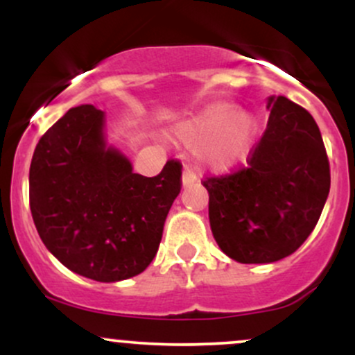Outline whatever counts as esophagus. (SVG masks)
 <instances>
[{
    "label": "esophagus",
    "instance_id": "1",
    "mask_svg": "<svg viewBox=\"0 0 355 355\" xmlns=\"http://www.w3.org/2000/svg\"><path fill=\"white\" fill-rule=\"evenodd\" d=\"M195 180H197V173H195V170L190 168V166H185V168H183V173H182V185L189 187Z\"/></svg>",
    "mask_w": 355,
    "mask_h": 355
}]
</instances>
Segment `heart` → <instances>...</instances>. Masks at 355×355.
Wrapping results in <instances>:
<instances>
[{"mask_svg":"<svg viewBox=\"0 0 355 355\" xmlns=\"http://www.w3.org/2000/svg\"><path fill=\"white\" fill-rule=\"evenodd\" d=\"M257 132L255 118L229 101H215L183 121L177 135L189 146H205L203 160L215 172H229L245 157Z\"/></svg>","mask_w":355,"mask_h":355,"instance_id":"obj_1","label":"heart"}]
</instances>
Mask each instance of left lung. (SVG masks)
Wrapping results in <instances>:
<instances>
[{"mask_svg":"<svg viewBox=\"0 0 355 355\" xmlns=\"http://www.w3.org/2000/svg\"><path fill=\"white\" fill-rule=\"evenodd\" d=\"M268 123L248 168L203 182L215 242L240 263L294 254L319 222L331 190L320 130L285 96H268Z\"/></svg>","mask_w":355,"mask_h":355,"instance_id":"8db88e82","label":"left lung"}]
</instances>
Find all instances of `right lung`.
<instances>
[{"label": "right lung", "instance_id": "1", "mask_svg": "<svg viewBox=\"0 0 355 355\" xmlns=\"http://www.w3.org/2000/svg\"><path fill=\"white\" fill-rule=\"evenodd\" d=\"M178 162L160 175L133 173L107 141V116L93 105L68 110L40 138L30 166V209L44 247L96 282H120L157 255L166 215L180 193Z\"/></svg>", "mask_w": 355, "mask_h": 355}]
</instances>
